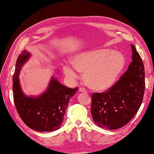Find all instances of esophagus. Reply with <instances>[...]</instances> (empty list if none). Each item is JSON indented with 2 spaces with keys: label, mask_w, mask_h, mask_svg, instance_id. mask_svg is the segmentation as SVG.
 <instances>
[{
  "label": "esophagus",
  "mask_w": 154,
  "mask_h": 154,
  "mask_svg": "<svg viewBox=\"0 0 154 154\" xmlns=\"http://www.w3.org/2000/svg\"><path fill=\"white\" fill-rule=\"evenodd\" d=\"M79 91L81 92L87 93V91L85 90V88H83V87H80V88H79Z\"/></svg>",
  "instance_id": "1"
}]
</instances>
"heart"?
Segmentation results:
<instances>
[{"instance_id":"1","label":"heart","mask_w":154,"mask_h":154,"mask_svg":"<svg viewBox=\"0 0 154 154\" xmlns=\"http://www.w3.org/2000/svg\"><path fill=\"white\" fill-rule=\"evenodd\" d=\"M73 68L83 74V80L91 89L105 91L114 85L125 66L126 60L120 52L109 49H99L73 56L71 59ZM63 72L69 78L76 73L69 66L63 67Z\"/></svg>"}]
</instances>
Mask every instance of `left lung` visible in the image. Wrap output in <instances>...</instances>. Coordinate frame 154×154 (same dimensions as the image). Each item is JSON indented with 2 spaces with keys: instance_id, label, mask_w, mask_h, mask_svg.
Here are the masks:
<instances>
[{
  "instance_id": "obj_1",
  "label": "left lung",
  "mask_w": 154,
  "mask_h": 154,
  "mask_svg": "<svg viewBox=\"0 0 154 154\" xmlns=\"http://www.w3.org/2000/svg\"><path fill=\"white\" fill-rule=\"evenodd\" d=\"M132 62L115 84L105 92L92 94L91 114L99 127L114 130L127 125L142 103L144 88V67L134 45Z\"/></svg>"
}]
</instances>
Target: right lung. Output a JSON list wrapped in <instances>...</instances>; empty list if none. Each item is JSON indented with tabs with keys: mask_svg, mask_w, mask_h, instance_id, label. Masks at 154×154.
Segmentation results:
<instances>
[{
	"mask_svg": "<svg viewBox=\"0 0 154 154\" xmlns=\"http://www.w3.org/2000/svg\"><path fill=\"white\" fill-rule=\"evenodd\" d=\"M29 57L28 51L24 50L17 60L13 78V92L17 112L23 122L36 131L57 130L63 122L70 98L76 94L78 87L67 88L53 78L48 90L42 94L36 97L26 96L20 88L18 74Z\"/></svg>",
	"mask_w": 154,
	"mask_h": 154,
	"instance_id": "1",
	"label": "right lung"
}]
</instances>
